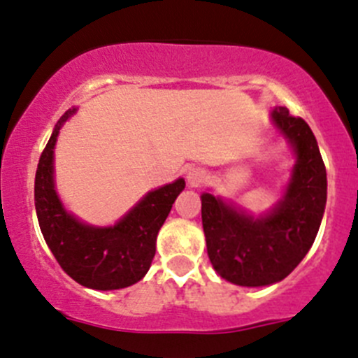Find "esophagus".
<instances>
[{
	"label": "esophagus",
	"instance_id": "obj_1",
	"mask_svg": "<svg viewBox=\"0 0 358 358\" xmlns=\"http://www.w3.org/2000/svg\"><path fill=\"white\" fill-rule=\"evenodd\" d=\"M187 182L190 187H199L206 182V171L201 168H194L187 173Z\"/></svg>",
	"mask_w": 358,
	"mask_h": 358
}]
</instances>
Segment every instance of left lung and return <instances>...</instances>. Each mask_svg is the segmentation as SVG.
<instances>
[{
    "label": "left lung",
    "mask_w": 358,
    "mask_h": 358,
    "mask_svg": "<svg viewBox=\"0 0 358 358\" xmlns=\"http://www.w3.org/2000/svg\"><path fill=\"white\" fill-rule=\"evenodd\" d=\"M271 119L296 152L283 199L269 213L253 218L213 194L201 196L211 266L222 278L241 287L287 278L313 245L327 201V173L313 131L285 106H276Z\"/></svg>",
    "instance_id": "obj_1"
}]
</instances>
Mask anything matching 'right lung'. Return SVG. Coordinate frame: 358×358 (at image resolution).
Returning a JSON list of instances; mask_svg holds the SVG:
<instances>
[{
  "instance_id": "add662e5",
  "label": "right lung",
  "mask_w": 358,
  "mask_h": 358,
  "mask_svg": "<svg viewBox=\"0 0 358 358\" xmlns=\"http://www.w3.org/2000/svg\"><path fill=\"white\" fill-rule=\"evenodd\" d=\"M76 112L68 110L55 124L41 152L34 176V206L48 248L62 271L94 290H117L140 282L150 269L155 239L185 180L178 178L148 192L112 227H94L64 210L54 187V147L62 124Z\"/></svg>"
}]
</instances>
